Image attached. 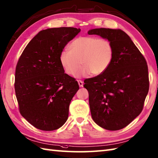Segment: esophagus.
<instances>
[{
	"label": "esophagus",
	"instance_id": "34e87169",
	"mask_svg": "<svg viewBox=\"0 0 158 158\" xmlns=\"http://www.w3.org/2000/svg\"><path fill=\"white\" fill-rule=\"evenodd\" d=\"M77 81H78V84H79V87L83 86V82L81 81V80H77Z\"/></svg>",
	"mask_w": 158,
	"mask_h": 158
}]
</instances>
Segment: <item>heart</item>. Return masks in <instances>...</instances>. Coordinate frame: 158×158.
Returning <instances> with one entry per match:
<instances>
[{
  "mask_svg": "<svg viewBox=\"0 0 158 158\" xmlns=\"http://www.w3.org/2000/svg\"><path fill=\"white\" fill-rule=\"evenodd\" d=\"M69 52H62L60 55V62L64 71L74 75L81 66L80 77L91 73L100 75L108 69L114 57V48L106 39L95 36H80L69 45Z\"/></svg>",
  "mask_w": 158,
  "mask_h": 158,
  "instance_id": "heart-1",
  "label": "heart"
}]
</instances>
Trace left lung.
Returning <instances> with one entry per match:
<instances>
[{
    "label": "left lung",
    "mask_w": 158,
    "mask_h": 158,
    "mask_svg": "<svg viewBox=\"0 0 158 158\" xmlns=\"http://www.w3.org/2000/svg\"><path fill=\"white\" fill-rule=\"evenodd\" d=\"M88 35L108 39L114 57L105 73L84 80L93 120L108 130L126 127L142 112L149 88L148 66L130 36L119 29L96 28Z\"/></svg>",
    "instance_id": "left-lung-1"
}]
</instances>
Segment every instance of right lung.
<instances>
[{
    "instance_id": "add662e5",
    "label": "right lung",
    "mask_w": 158,
    "mask_h": 158,
    "mask_svg": "<svg viewBox=\"0 0 158 158\" xmlns=\"http://www.w3.org/2000/svg\"><path fill=\"white\" fill-rule=\"evenodd\" d=\"M81 31L72 27L40 31L26 47L17 63L15 92L19 113L36 128H60L69 117L70 102L79 88L64 73L60 55Z\"/></svg>"
}]
</instances>
